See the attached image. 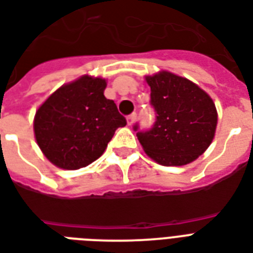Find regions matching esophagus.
Wrapping results in <instances>:
<instances>
[{
  "label": "esophagus",
  "mask_w": 253,
  "mask_h": 253,
  "mask_svg": "<svg viewBox=\"0 0 253 253\" xmlns=\"http://www.w3.org/2000/svg\"><path fill=\"white\" fill-rule=\"evenodd\" d=\"M137 119V113L136 112H133L132 115H129L128 117H126V121H128V125H132L134 121H136Z\"/></svg>",
  "instance_id": "obj_1"
}]
</instances>
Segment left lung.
Masks as SVG:
<instances>
[{
    "label": "left lung",
    "instance_id": "obj_1",
    "mask_svg": "<svg viewBox=\"0 0 253 253\" xmlns=\"http://www.w3.org/2000/svg\"><path fill=\"white\" fill-rule=\"evenodd\" d=\"M150 105L156 112L152 128L133 126L145 153L164 166H182L205 153L214 138L216 108L197 84L171 72L146 76Z\"/></svg>",
    "mask_w": 253,
    "mask_h": 253
}]
</instances>
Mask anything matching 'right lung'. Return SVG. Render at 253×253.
Returning a JSON list of instances; mask_svg holds the SVG:
<instances>
[{
  "label": "right lung",
  "mask_w": 253,
  "mask_h": 253,
  "mask_svg": "<svg viewBox=\"0 0 253 253\" xmlns=\"http://www.w3.org/2000/svg\"><path fill=\"white\" fill-rule=\"evenodd\" d=\"M104 79L84 75L62 85L35 113L34 133L43 154L58 168L76 170L104 153L126 120L104 96Z\"/></svg>",
  "instance_id": "obj_1"
}]
</instances>
